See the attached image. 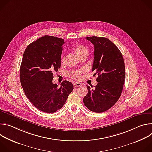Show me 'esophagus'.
<instances>
[{"instance_id":"34e87169","label":"esophagus","mask_w":152,"mask_h":152,"mask_svg":"<svg viewBox=\"0 0 152 152\" xmlns=\"http://www.w3.org/2000/svg\"><path fill=\"white\" fill-rule=\"evenodd\" d=\"M81 85H82V84L80 83H77V82L73 83V86H74L75 88L77 87V86H81Z\"/></svg>"}]
</instances>
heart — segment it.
Listing matches in <instances>:
<instances>
[{
    "label": "heart",
    "instance_id": "1",
    "mask_svg": "<svg viewBox=\"0 0 152 152\" xmlns=\"http://www.w3.org/2000/svg\"><path fill=\"white\" fill-rule=\"evenodd\" d=\"M73 52L76 56L79 58L80 57L88 55V51L84 46L81 45H77L73 48ZM64 61V57L63 56L62 58V61L63 62ZM83 72V70H77V71H73L70 73V76L76 79H79L81 77V74Z\"/></svg>",
    "mask_w": 152,
    "mask_h": 152
}]
</instances>
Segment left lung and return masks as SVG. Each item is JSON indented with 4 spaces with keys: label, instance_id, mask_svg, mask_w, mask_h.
<instances>
[{
    "label": "left lung",
    "instance_id": "obj_1",
    "mask_svg": "<svg viewBox=\"0 0 152 152\" xmlns=\"http://www.w3.org/2000/svg\"><path fill=\"white\" fill-rule=\"evenodd\" d=\"M86 39L94 46L92 72L98 75V83L92 90L86 86L88 92L83 101L90 111L103 113L115 104L122 93L125 77L124 59L120 50L109 39L94 36Z\"/></svg>",
    "mask_w": 152,
    "mask_h": 152
}]
</instances>
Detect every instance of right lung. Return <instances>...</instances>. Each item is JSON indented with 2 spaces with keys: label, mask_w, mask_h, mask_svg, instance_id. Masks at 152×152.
Masks as SVG:
<instances>
[{
  "label": "right lung",
  "mask_w": 152,
  "mask_h": 152,
  "mask_svg": "<svg viewBox=\"0 0 152 152\" xmlns=\"http://www.w3.org/2000/svg\"><path fill=\"white\" fill-rule=\"evenodd\" d=\"M64 43V39L56 37L39 38L28 46L20 66V82L26 97L46 113L61 109L73 90L69 81H63L60 88L52 82L53 72L61 67Z\"/></svg>",
  "instance_id": "1"
}]
</instances>
